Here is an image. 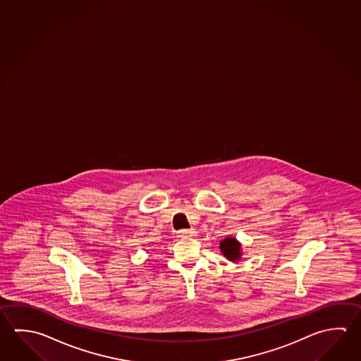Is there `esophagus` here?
<instances>
[{"label": "esophagus", "instance_id": "obj_1", "mask_svg": "<svg viewBox=\"0 0 361 361\" xmlns=\"http://www.w3.org/2000/svg\"><path fill=\"white\" fill-rule=\"evenodd\" d=\"M195 233L194 229H181V231H178V237H192V235H195Z\"/></svg>", "mask_w": 361, "mask_h": 361}]
</instances>
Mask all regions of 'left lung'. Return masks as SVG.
Returning a JSON list of instances; mask_svg holds the SVG:
<instances>
[{"mask_svg": "<svg viewBox=\"0 0 361 361\" xmlns=\"http://www.w3.org/2000/svg\"><path fill=\"white\" fill-rule=\"evenodd\" d=\"M221 251L231 261L240 259V243L234 240V238H226V240H221Z\"/></svg>", "mask_w": 361, "mask_h": 361, "instance_id": "left-lung-1", "label": "left lung"}]
</instances>
